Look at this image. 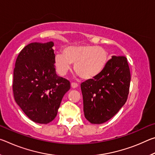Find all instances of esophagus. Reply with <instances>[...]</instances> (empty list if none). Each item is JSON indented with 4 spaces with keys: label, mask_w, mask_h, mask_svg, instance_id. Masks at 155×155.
<instances>
[{
    "label": "esophagus",
    "mask_w": 155,
    "mask_h": 155,
    "mask_svg": "<svg viewBox=\"0 0 155 155\" xmlns=\"http://www.w3.org/2000/svg\"><path fill=\"white\" fill-rule=\"evenodd\" d=\"M71 87L72 88H77V87H78V85L77 83H71Z\"/></svg>",
    "instance_id": "obj_1"
}]
</instances>
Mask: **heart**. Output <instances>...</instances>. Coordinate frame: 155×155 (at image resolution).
Returning a JSON list of instances; mask_svg holds the SVG:
<instances>
[{"label": "heart", "instance_id": "heart-1", "mask_svg": "<svg viewBox=\"0 0 155 155\" xmlns=\"http://www.w3.org/2000/svg\"><path fill=\"white\" fill-rule=\"evenodd\" d=\"M109 61V53L103 47L91 45L69 46L64 53L54 56V65L60 75H65L74 64L76 73L85 80H91L103 72Z\"/></svg>", "mask_w": 155, "mask_h": 155}]
</instances>
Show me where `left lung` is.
I'll list each match as a JSON object with an SVG mask.
<instances>
[{
	"instance_id": "1",
	"label": "left lung",
	"mask_w": 155,
	"mask_h": 155,
	"mask_svg": "<svg viewBox=\"0 0 155 155\" xmlns=\"http://www.w3.org/2000/svg\"><path fill=\"white\" fill-rule=\"evenodd\" d=\"M130 82L127 57L113 56L98 77L81 85L85 118L96 124L111 119L127 101Z\"/></svg>"
}]
</instances>
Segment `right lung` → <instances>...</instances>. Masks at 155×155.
<instances>
[{
    "instance_id": "obj_1",
    "label": "right lung",
    "mask_w": 155,
    "mask_h": 155,
    "mask_svg": "<svg viewBox=\"0 0 155 155\" xmlns=\"http://www.w3.org/2000/svg\"><path fill=\"white\" fill-rule=\"evenodd\" d=\"M52 41L31 43L15 61L13 79L15 101L23 112L40 124H48L57 114L70 81L57 76Z\"/></svg>"
}]
</instances>
